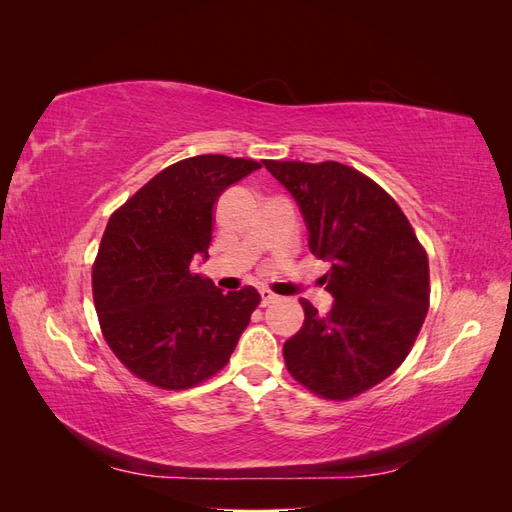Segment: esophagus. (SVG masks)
I'll use <instances>...</instances> for the list:
<instances>
[{"instance_id": "1", "label": "esophagus", "mask_w": 512, "mask_h": 512, "mask_svg": "<svg viewBox=\"0 0 512 512\" xmlns=\"http://www.w3.org/2000/svg\"><path fill=\"white\" fill-rule=\"evenodd\" d=\"M260 297H262V307H267L269 303L277 301V294L271 292L269 288H262V290H260Z\"/></svg>"}]
</instances>
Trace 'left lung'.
<instances>
[{
	"label": "left lung",
	"instance_id": "1",
	"mask_svg": "<svg viewBox=\"0 0 512 512\" xmlns=\"http://www.w3.org/2000/svg\"><path fill=\"white\" fill-rule=\"evenodd\" d=\"M297 200L309 252L329 260V314L301 299V331L284 344L290 376L322 399L346 401L406 361L429 309V260L395 198L339 162L262 160Z\"/></svg>",
	"mask_w": 512,
	"mask_h": 512
}]
</instances>
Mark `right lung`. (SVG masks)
I'll list each match as a JSON object with an SVG mask.
<instances>
[{
	"label": "right lung",
	"instance_id": "add662e5",
	"mask_svg": "<svg viewBox=\"0 0 512 512\" xmlns=\"http://www.w3.org/2000/svg\"><path fill=\"white\" fill-rule=\"evenodd\" d=\"M256 168L220 153L179 160L106 224L91 269L98 322L123 367L151 386L183 391L215 376L250 324L256 288L224 294L192 258L207 256L220 194Z\"/></svg>",
	"mask_w": 512,
	"mask_h": 512
}]
</instances>
